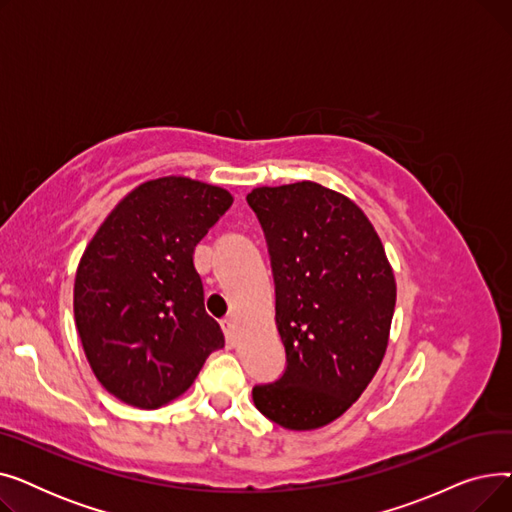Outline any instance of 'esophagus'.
Wrapping results in <instances>:
<instances>
[{
	"label": "esophagus",
	"instance_id": "esophagus-1",
	"mask_svg": "<svg viewBox=\"0 0 512 512\" xmlns=\"http://www.w3.org/2000/svg\"><path fill=\"white\" fill-rule=\"evenodd\" d=\"M222 330H224V334H226L228 346H234V344H236V334H234V321H232V317L222 319Z\"/></svg>",
	"mask_w": 512,
	"mask_h": 512
}]
</instances>
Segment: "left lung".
I'll use <instances>...</instances> for the list:
<instances>
[{
  "label": "left lung",
  "mask_w": 512,
  "mask_h": 512,
  "mask_svg": "<svg viewBox=\"0 0 512 512\" xmlns=\"http://www.w3.org/2000/svg\"><path fill=\"white\" fill-rule=\"evenodd\" d=\"M276 284L286 369L253 388L255 407L286 429L338 419L378 371L396 282L378 232L348 197L317 182L259 186L247 195Z\"/></svg>",
  "instance_id": "1"
}]
</instances>
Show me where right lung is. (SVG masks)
I'll return each instance as SVG.
<instances>
[{
  "label": "right lung",
  "instance_id": "1",
  "mask_svg": "<svg viewBox=\"0 0 512 512\" xmlns=\"http://www.w3.org/2000/svg\"><path fill=\"white\" fill-rule=\"evenodd\" d=\"M232 201L224 188L184 176L149 180L85 249L74 280L76 330L95 378L126 405H168L224 348L193 253Z\"/></svg>",
  "mask_w": 512,
  "mask_h": 512
}]
</instances>
